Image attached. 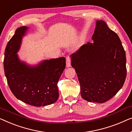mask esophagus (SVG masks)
I'll return each instance as SVG.
<instances>
[{
    "label": "esophagus",
    "instance_id": "esophagus-1",
    "mask_svg": "<svg viewBox=\"0 0 132 132\" xmlns=\"http://www.w3.org/2000/svg\"><path fill=\"white\" fill-rule=\"evenodd\" d=\"M71 66V59L69 56L66 57V67H70Z\"/></svg>",
    "mask_w": 132,
    "mask_h": 132
}]
</instances>
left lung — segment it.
<instances>
[{"mask_svg":"<svg viewBox=\"0 0 132 132\" xmlns=\"http://www.w3.org/2000/svg\"><path fill=\"white\" fill-rule=\"evenodd\" d=\"M92 39L71 55L81 95L90 102L104 103L116 95L125 81L126 53L119 37L105 21H96Z\"/></svg>","mask_w":132,"mask_h":132,"instance_id":"8db88e82","label":"left lung"}]
</instances>
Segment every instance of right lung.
<instances>
[{"mask_svg": "<svg viewBox=\"0 0 132 132\" xmlns=\"http://www.w3.org/2000/svg\"><path fill=\"white\" fill-rule=\"evenodd\" d=\"M27 30L26 26L16 29L5 48L3 66L7 82L13 94L23 102L34 106L51 105L59 98L57 83L66 59H50L33 67L21 62L16 53Z\"/></svg>", "mask_w": 132, "mask_h": 132, "instance_id": "add662e5", "label": "right lung"}]
</instances>
